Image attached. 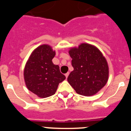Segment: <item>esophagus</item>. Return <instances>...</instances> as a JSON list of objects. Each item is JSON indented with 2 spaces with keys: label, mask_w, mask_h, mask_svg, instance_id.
<instances>
[{
  "label": "esophagus",
  "mask_w": 131,
  "mask_h": 131,
  "mask_svg": "<svg viewBox=\"0 0 131 131\" xmlns=\"http://www.w3.org/2000/svg\"><path fill=\"white\" fill-rule=\"evenodd\" d=\"M69 72H67V73L65 74V77L66 78H68V77H69Z\"/></svg>",
  "instance_id": "34e87169"
}]
</instances>
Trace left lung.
Segmentation results:
<instances>
[{"label": "left lung", "instance_id": "left-lung-1", "mask_svg": "<svg viewBox=\"0 0 131 131\" xmlns=\"http://www.w3.org/2000/svg\"><path fill=\"white\" fill-rule=\"evenodd\" d=\"M69 53L74 68L67 78L70 86L80 95L90 96L98 92L109 77L107 62L102 53L88 43L71 48Z\"/></svg>", "mask_w": 131, "mask_h": 131}]
</instances>
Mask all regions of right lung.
Masks as SVG:
<instances>
[{"label":"right lung","mask_w":131,"mask_h":131,"mask_svg":"<svg viewBox=\"0 0 131 131\" xmlns=\"http://www.w3.org/2000/svg\"><path fill=\"white\" fill-rule=\"evenodd\" d=\"M55 51L48 45H42L34 50L25 66L24 76L29 91L45 98L55 94L59 84L66 78L59 67L52 62Z\"/></svg>","instance_id":"add662e5"}]
</instances>
